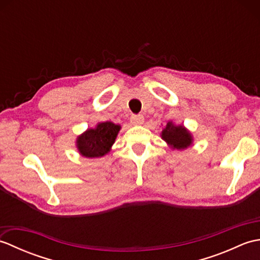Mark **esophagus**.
Instances as JSON below:
<instances>
[{
	"label": "esophagus",
	"mask_w": 260,
	"mask_h": 260,
	"mask_svg": "<svg viewBox=\"0 0 260 260\" xmlns=\"http://www.w3.org/2000/svg\"><path fill=\"white\" fill-rule=\"evenodd\" d=\"M131 123L135 125V126H140L143 123H144V117H143L142 115H135V116H132L131 118Z\"/></svg>",
	"instance_id": "esophagus-1"
}]
</instances>
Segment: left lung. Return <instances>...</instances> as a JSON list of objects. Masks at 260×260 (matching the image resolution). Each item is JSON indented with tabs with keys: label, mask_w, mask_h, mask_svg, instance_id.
I'll use <instances>...</instances> for the list:
<instances>
[{
	"label": "left lung",
	"mask_w": 260,
	"mask_h": 260,
	"mask_svg": "<svg viewBox=\"0 0 260 260\" xmlns=\"http://www.w3.org/2000/svg\"><path fill=\"white\" fill-rule=\"evenodd\" d=\"M162 140L167 142L172 150H186L193 145V135L183 124L176 125L172 120L167 123L161 132Z\"/></svg>",
	"instance_id": "left-lung-1"
}]
</instances>
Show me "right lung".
I'll use <instances>...</instances> for the list:
<instances>
[{
	"mask_svg": "<svg viewBox=\"0 0 260 260\" xmlns=\"http://www.w3.org/2000/svg\"><path fill=\"white\" fill-rule=\"evenodd\" d=\"M121 126L113 121H102L88 128L76 140V147L81 156L87 158L102 157L112 150Z\"/></svg>",
	"mask_w": 260,
	"mask_h": 260,
	"instance_id": "obj_1",
	"label": "right lung"
}]
</instances>
